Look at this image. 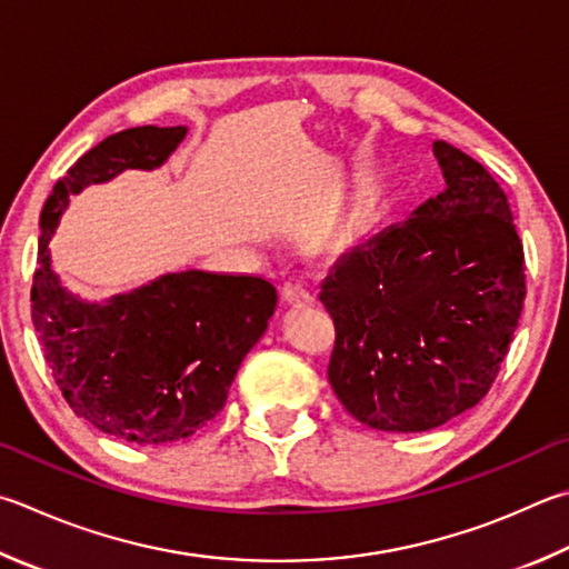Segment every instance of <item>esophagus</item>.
<instances>
[{
    "label": "esophagus",
    "instance_id": "obj_1",
    "mask_svg": "<svg viewBox=\"0 0 569 569\" xmlns=\"http://www.w3.org/2000/svg\"><path fill=\"white\" fill-rule=\"evenodd\" d=\"M281 293H283V301L288 303H311L313 301V293L311 288H308L301 278H288V281L281 286Z\"/></svg>",
    "mask_w": 569,
    "mask_h": 569
}]
</instances>
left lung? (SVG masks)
Wrapping results in <instances>:
<instances>
[{
	"label": "left lung",
	"instance_id": "left-lung-1",
	"mask_svg": "<svg viewBox=\"0 0 569 569\" xmlns=\"http://www.w3.org/2000/svg\"><path fill=\"white\" fill-rule=\"evenodd\" d=\"M446 189L330 268L328 380L368 428L422 432L488 396L525 301V253L488 169L432 143Z\"/></svg>",
	"mask_w": 569,
	"mask_h": 569
}]
</instances>
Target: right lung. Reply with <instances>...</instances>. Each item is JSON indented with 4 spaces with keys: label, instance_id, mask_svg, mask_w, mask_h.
I'll return each mask as SVG.
<instances>
[{
    "label": "right lung",
    "instance_id": "1",
    "mask_svg": "<svg viewBox=\"0 0 569 569\" xmlns=\"http://www.w3.org/2000/svg\"><path fill=\"white\" fill-rule=\"evenodd\" d=\"M186 127L123 129L89 149L41 209L32 320L69 408L133 446H167L219 416L246 353L276 311L273 283L209 271L163 273L107 301H81L51 268L69 196L127 169L153 171Z\"/></svg>",
    "mask_w": 569,
    "mask_h": 569
}]
</instances>
